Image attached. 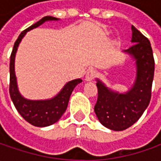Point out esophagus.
I'll list each match as a JSON object with an SVG mask.
<instances>
[{
	"label": "esophagus",
	"mask_w": 161,
	"mask_h": 161,
	"mask_svg": "<svg viewBox=\"0 0 161 161\" xmlns=\"http://www.w3.org/2000/svg\"><path fill=\"white\" fill-rule=\"evenodd\" d=\"M96 75L97 72L95 70H90V71L87 72V74H86V80H88V81L92 80L94 78L96 77Z\"/></svg>",
	"instance_id": "1"
}]
</instances>
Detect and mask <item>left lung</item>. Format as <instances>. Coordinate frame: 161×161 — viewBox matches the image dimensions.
<instances>
[{
    "label": "left lung",
    "instance_id": "8db88e82",
    "mask_svg": "<svg viewBox=\"0 0 161 161\" xmlns=\"http://www.w3.org/2000/svg\"><path fill=\"white\" fill-rule=\"evenodd\" d=\"M133 45L125 52L136 64V78L133 87L125 93L108 89L97 79V100L94 111L105 127L123 131L132 126L148 108L152 97V87L155 63L149 39L132 26Z\"/></svg>",
    "mask_w": 161,
    "mask_h": 161
}]
</instances>
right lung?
Instances as JSON below:
<instances>
[{
  "label": "right lung",
  "mask_w": 161,
  "mask_h": 161,
  "mask_svg": "<svg viewBox=\"0 0 161 161\" xmlns=\"http://www.w3.org/2000/svg\"><path fill=\"white\" fill-rule=\"evenodd\" d=\"M48 20H58V19L51 16L44 17L39 21L35 23L29 28L22 31L14 44V47L10 54V62H9L10 98L14 104L16 109L18 110V112L20 114L22 117L32 125L37 127L49 126L56 123L61 118V116L64 114L67 108L72 90L78 84L82 81L81 79H76L67 82L56 96L47 100H29L20 95L17 85V79H16L15 69H14L15 55L18 50V47L28 31L39 27L44 22Z\"/></svg>",
  "instance_id": "1"
}]
</instances>
